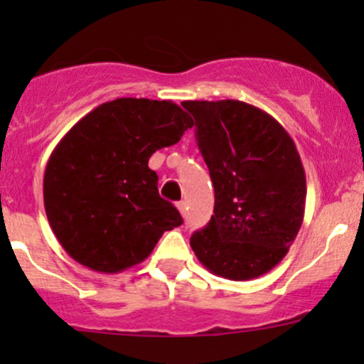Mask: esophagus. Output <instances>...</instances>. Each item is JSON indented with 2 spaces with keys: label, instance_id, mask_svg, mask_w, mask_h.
Here are the masks:
<instances>
[{
  "label": "esophagus",
  "instance_id": "obj_1",
  "mask_svg": "<svg viewBox=\"0 0 364 364\" xmlns=\"http://www.w3.org/2000/svg\"><path fill=\"white\" fill-rule=\"evenodd\" d=\"M176 205H178V209H179V213H181V216H186V209H188V208H186L185 200H181V203H178Z\"/></svg>",
  "mask_w": 364,
  "mask_h": 364
}]
</instances>
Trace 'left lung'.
Listing matches in <instances>:
<instances>
[{
    "mask_svg": "<svg viewBox=\"0 0 364 364\" xmlns=\"http://www.w3.org/2000/svg\"><path fill=\"white\" fill-rule=\"evenodd\" d=\"M183 107L196 119L215 186V215L190 247L216 277H262L287 255L303 223L306 176L294 141L245 102L186 100Z\"/></svg>",
    "mask_w": 364,
    "mask_h": 364,
    "instance_id": "obj_1",
    "label": "left lung"
}]
</instances>
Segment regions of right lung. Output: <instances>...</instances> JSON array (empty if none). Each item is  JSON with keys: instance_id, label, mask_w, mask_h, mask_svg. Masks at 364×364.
Here are the masks:
<instances>
[{"instance_id": "1", "label": "right lung", "mask_w": 364, "mask_h": 364, "mask_svg": "<svg viewBox=\"0 0 364 364\" xmlns=\"http://www.w3.org/2000/svg\"><path fill=\"white\" fill-rule=\"evenodd\" d=\"M192 127L171 100L116 98L70 128L47 161L43 205L73 260L119 273L148 259L161 234L181 225L148 161Z\"/></svg>"}]
</instances>
